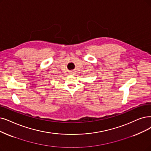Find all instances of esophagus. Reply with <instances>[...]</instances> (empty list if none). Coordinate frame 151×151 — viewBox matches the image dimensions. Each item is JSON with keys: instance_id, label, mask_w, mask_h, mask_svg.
I'll list each match as a JSON object with an SVG mask.
<instances>
[{"instance_id": "34e87169", "label": "esophagus", "mask_w": 151, "mask_h": 151, "mask_svg": "<svg viewBox=\"0 0 151 151\" xmlns=\"http://www.w3.org/2000/svg\"><path fill=\"white\" fill-rule=\"evenodd\" d=\"M73 73H74V72H72V71L70 72V74H74Z\"/></svg>"}]
</instances>
